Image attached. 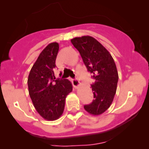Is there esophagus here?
<instances>
[{"instance_id":"1","label":"esophagus","mask_w":149,"mask_h":149,"mask_svg":"<svg viewBox=\"0 0 149 149\" xmlns=\"http://www.w3.org/2000/svg\"><path fill=\"white\" fill-rule=\"evenodd\" d=\"M72 84H73V86H74V88H76L80 85V82H79V81L76 79H72Z\"/></svg>"}]
</instances>
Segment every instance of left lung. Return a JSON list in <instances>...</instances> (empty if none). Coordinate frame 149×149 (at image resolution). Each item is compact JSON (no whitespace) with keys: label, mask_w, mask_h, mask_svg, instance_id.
Returning a JSON list of instances; mask_svg holds the SVG:
<instances>
[{"label":"left lung","mask_w":149,"mask_h":149,"mask_svg":"<svg viewBox=\"0 0 149 149\" xmlns=\"http://www.w3.org/2000/svg\"><path fill=\"white\" fill-rule=\"evenodd\" d=\"M70 42L80 52L95 81L91 85L94 99L91 104L84 105V109L92 115H101L110 107L116 93L119 77L115 61L107 49L94 37H75Z\"/></svg>","instance_id":"1"}]
</instances>
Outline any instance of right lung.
Here are the masks:
<instances>
[{"instance_id": "obj_1", "label": "right lung", "mask_w": 149, "mask_h": 149, "mask_svg": "<svg viewBox=\"0 0 149 149\" xmlns=\"http://www.w3.org/2000/svg\"><path fill=\"white\" fill-rule=\"evenodd\" d=\"M59 50L58 42H52L42 51L30 70L29 94L36 110L47 120H55L62 115L65 98L73 90L68 79H56L54 71Z\"/></svg>"}]
</instances>
